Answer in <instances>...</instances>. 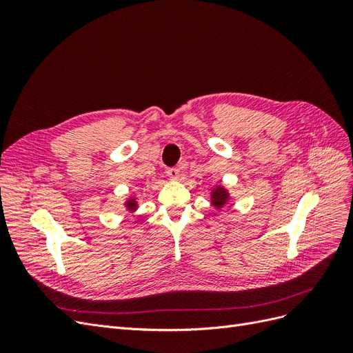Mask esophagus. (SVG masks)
<instances>
[{"mask_svg":"<svg viewBox=\"0 0 353 353\" xmlns=\"http://www.w3.org/2000/svg\"><path fill=\"white\" fill-rule=\"evenodd\" d=\"M166 176L170 179H179L181 170L178 168H168L166 169Z\"/></svg>","mask_w":353,"mask_h":353,"instance_id":"34e87169","label":"esophagus"}]
</instances>
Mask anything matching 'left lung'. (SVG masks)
I'll list each match as a JSON object with an SVG mask.
<instances>
[{
	"mask_svg": "<svg viewBox=\"0 0 353 353\" xmlns=\"http://www.w3.org/2000/svg\"><path fill=\"white\" fill-rule=\"evenodd\" d=\"M210 200H212V205L215 206L216 209L223 208L228 203V200H230L228 190L225 187H222V185H216L215 188L212 190Z\"/></svg>",
	"mask_w": 353,
	"mask_h": 353,
	"instance_id": "8db88e82",
	"label": "left lung"
}]
</instances>
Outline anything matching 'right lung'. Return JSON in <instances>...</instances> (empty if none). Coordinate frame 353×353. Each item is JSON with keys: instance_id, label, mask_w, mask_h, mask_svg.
Masks as SVG:
<instances>
[{"instance_id": "add662e5", "label": "right lung", "mask_w": 353, "mask_h": 353, "mask_svg": "<svg viewBox=\"0 0 353 353\" xmlns=\"http://www.w3.org/2000/svg\"><path fill=\"white\" fill-rule=\"evenodd\" d=\"M125 208L130 210V212H135V209L138 208V203H137V199L135 197H131V199H128L126 201H125Z\"/></svg>"}]
</instances>
